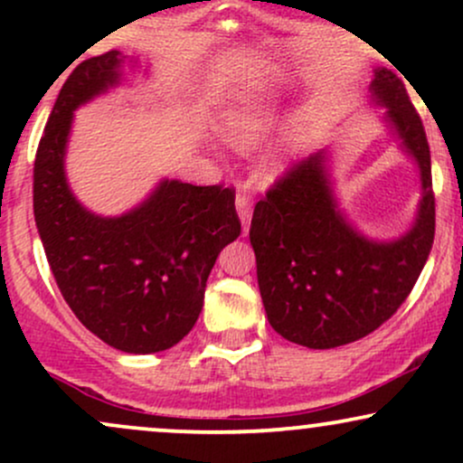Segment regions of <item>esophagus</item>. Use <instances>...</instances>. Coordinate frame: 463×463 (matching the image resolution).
I'll use <instances>...</instances> for the list:
<instances>
[{
	"label": "esophagus",
	"instance_id": "esophagus-1",
	"mask_svg": "<svg viewBox=\"0 0 463 463\" xmlns=\"http://www.w3.org/2000/svg\"><path fill=\"white\" fill-rule=\"evenodd\" d=\"M235 209H237V213H239V220H241L243 232H248L250 217H252V200H250L248 195L239 194L237 198H235Z\"/></svg>",
	"mask_w": 463,
	"mask_h": 463
}]
</instances>
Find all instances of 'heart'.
Listing matches in <instances>:
<instances>
[{
    "instance_id": "heart-1",
    "label": "heart",
    "mask_w": 463,
    "mask_h": 463,
    "mask_svg": "<svg viewBox=\"0 0 463 463\" xmlns=\"http://www.w3.org/2000/svg\"><path fill=\"white\" fill-rule=\"evenodd\" d=\"M274 126V113L261 98L254 95H241L231 106H226L220 115V132L222 137L239 147V150H248L254 147L263 139L265 132ZM280 169L279 161L268 158L263 163V176L272 178Z\"/></svg>"
}]
</instances>
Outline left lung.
<instances>
[{"label": "left lung", "mask_w": 463, "mask_h": 463, "mask_svg": "<svg viewBox=\"0 0 463 463\" xmlns=\"http://www.w3.org/2000/svg\"><path fill=\"white\" fill-rule=\"evenodd\" d=\"M372 95L420 167L422 200L411 231L372 241L346 222L333 198L326 150L287 169L254 206L250 243L265 313L276 333L307 348L357 342L390 320L433 246L431 152L422 119L390 69H376Z\"/></svg>", "instance_id": "8db88e82"}]
</instances>
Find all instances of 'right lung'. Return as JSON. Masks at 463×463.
Here are the masks:
<instances>
[{
    "label": "right lung",
    "mask_w": 463,
    "mask_h": 463,
    "mask_svg": "<svg viewBox=\"0 0 463 463\" xmlns=\"http://www.w3.org/2000/svg\"><path fill=\"white\" fill-rule=\"evenodd\" d=\"M126 56L82 61L65 80L34 158V220L58 289L104 344L172 348L194 328L217 254L241 232L235 189L163 180L146 202L102 217L73 198L65 152L73 110L119 84Z\"/></svg>",
    "instance_id": "1"
}]
</instances>
